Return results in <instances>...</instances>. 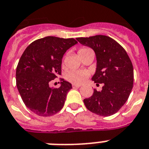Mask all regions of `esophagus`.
Returning a JSON list of instances; mask_svg holds the SVG:
<instances>
[{
	"label": "esophagus",
	"instance_id": "esophagus-1",
	"mask_svg": "<svg viewBox=\"0 0 149 149\" xmlns=\"http://www.w3.org/2000/svg\"><path fill=\"white\" fill-rule=\"evenodd\" d=\"M80 87H81V85H80V84H72V88H80Z\"/></svg>",
	"mask_w": 149,
	"mask_h": 149
}]
</instances>
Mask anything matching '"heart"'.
Listing matches in <instances>:
<instances>
[{"mask_svg":"<svg viewBox=\"0 0 149 149\" xmlns=\"http://www.w3.org/2000/svg\"><path fill=\"white\" fill-rule=\"evenodd\" d=\"M89 49L88 47H81L78 50V55L84 52ZM89 72L83 69H74L68 72L65 77L68 81L72 82L75 84H81L86 81V79L89 77Z\"/></svg>","mask_w":149,"mask_h":149,"instance_id":"heart-1","label":"heart"}]
</instances>
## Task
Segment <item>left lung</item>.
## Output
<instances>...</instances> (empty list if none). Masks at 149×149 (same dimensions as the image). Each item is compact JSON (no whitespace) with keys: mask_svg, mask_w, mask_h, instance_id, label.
I'll return each mask as SVG.
<instances>
[{"mask_svg":"<svg viewBox=\"0 0 149 149\" xmlns=\"http://www.w3.org/2000/svg\"><path fill=\"white\" fill-rule=\"evenodd\" d=\"M82 45L95 52L97 70L92 77L97 85L104 83L102 91L84 100L88 110L99 116L117 113L128 100L133 87V66L126 50L113 39L103 35L76 38Z\"/></svg>","mask_w":149,"mask_h":149,"instance_id":"1","label":"left lung"}]
</instances>
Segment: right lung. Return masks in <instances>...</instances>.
<instances>
[{"label":"right lung","mask_w":149,"mask_h":149,"mask_svg":"<svg viewBox=\"0 0 149 149\" xmlns=\"http://www.w3.org/2000/svg\"><path fill=\"white\" fill-rule=\"evenodd\" d=\"M73 38L46 36L29 44L19 58L16 83L23 103L38 116H50L62 109L72 84L60 78L59 88H50L52 80L61 74V60Z\"/></svg>","instance_id":"obj_1"}]
</instances>
